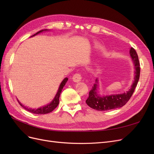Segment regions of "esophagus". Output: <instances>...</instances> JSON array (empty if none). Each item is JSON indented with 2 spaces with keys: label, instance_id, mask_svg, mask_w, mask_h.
Masks as SVG:
<instances>
[{
  "label": "esophagus",
  "instance_id": "obj_1",
  "mask_svg": "<svg viewBox=\"0 0 154 154\" xmlns=\"http://www.w3.org/2000/svg\"><path fill=\"white\" fill-rule=\"evenodd\" d=\"M82 79V75L79 73H76L75 74H74V76H72V81L74 82H78L81 80Z\"/></svg>",
  "mask_w": 154,
  "mask_h": 154
}]
</instances>
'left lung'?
<instances>
[{
	"label": "left lung",
	"mask_w": 154,
	"mask_h": 154,
	"mask_svg": "<svg viewBox=\"0 0 154 154\" xmlns=\"http://www.w3.org/2000/svg\"><path fill=\"white\" fill-rule=\"evenodd\" d=\"M130 55L134 63L135 68L134 80L130 88L126 92L122 94H116L101 96L97 89L99 87L98 78L96 79V82L89 92V96L86 100V103L91 108L100 111L109 110L120 108L127 103L134 92L140 76V64L136 50L130 48Z\"/></svg>",
	"instance_id": "left-lung-1"
}]
</instances>
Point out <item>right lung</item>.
I'll return each mask as SVG.
<instances>
[{"label": "right lung", "instance_id": "1", "mask_svg": "<svg viewBox=\"0 0 154 154\" xmlns=\"http://www.w3.org/2000/svg\"><path fill=\"white\" fill-rule=\"evenodd\" d=\"M44 31H48V29L41 30V31H40L38 32H37L36 34L33 35L31 36H34L36 35H38L39 33H40V32H43ZM67 80H68V78H65L63 79V80L62 82L61 83H60V87L58 88V92L57 93V94H56L55 97H54L53 100L51 101L49 104H48L47 105H45L44 106L40 107V108H38V109H32V108H29V107L26 106L24 105H22L20 103V102L18 100V103H19V104L23 107V108L25 109L27 111L30 112H31V113L36 114H45L49 113V112H52L56 108V107H57L58 105V104H59V98H60V94H61L63 88L65 86V85H66V83H67Z\"/></svg>", "mask_w": 154, "mask_h": 154}]
</instances>
